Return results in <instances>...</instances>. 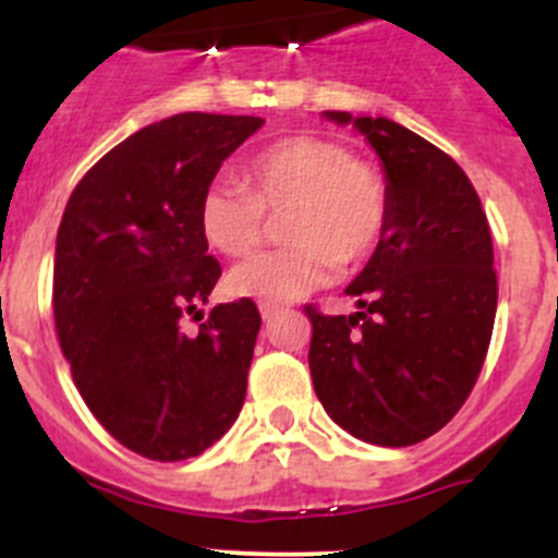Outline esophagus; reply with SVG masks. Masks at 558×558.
I'll use <instances>...</instances> for the list:
<instances>
[{"label":"esophagus","instance_id":"esophagus-1","mask_svg":"<svg viewBox=\"0 0 558 558\" xmlns=\"http://www.w3.org/2000/svg\"><path fill=\"white\" fill-rule=\"evenodd\" d=\"M258 313H262L264 324H269V320L278 318V315L283 313V307H280V305H269V302H262V305H258Z\"/></svg>","mask_w":558,"mask_h":558}]
</instances>
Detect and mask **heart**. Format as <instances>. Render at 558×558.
Instances as JSON below:
<instances>
[{
	"label": "heart",
	"instance_id": "b5f03b06",
	"mask_svg": "<svg viewBox=\"0 0 558 558\" xmlns=\"http://www.w3.org/2000/svg\"><path fill=\"white\" fill-rule=\"evenodd\" d=\"M238 180H216L199 202L202 238L245 256L264 238V213L283 216L280 251L258 253L229 272L232 294L262 302L302 300L337 269L364 262L388 227L384 172L326 137H286L253 156Z\"/></svg>",
	"mask_w": 558,
	"mask_h": 558
}]
</instances>
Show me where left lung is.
I'll list each match as a JSON object with an SVG mask.
<instances>
[{"mask_svg": "<svg viewBox=\"0 0 558 558\" xmlns=\"http://www.w3.org/2000/svg\"><path fill=\"white\" fill-rule=\"evenodd\" d=\"M378 154L388 227L345 294L356 313L313 320L311 375L335 424L373 446L440 432L470 397L497 315L486 213L464 170L391 118L324 110Z\"/></svg>", "mask_w": 558, "mask_h": 558, "instance_id": "obj_1", "label": "left lung"}]
</instances>
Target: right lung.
Instances as JSON below:
<instances>
[{"label": "right lung", "mask_w": 558, "mask_h": 558, "mask_svg": "<svg viewBox=\"0 0 558 558\" xmlns=\"http://www.w3.org/2000/svg\"><path fill=\"white\" fill-rule=\"evenodd\" d=\"M262 126L264 118L216 112L150 123L86 172L61 216V351L99 424L148 459L199 456L243 410L256 305H216L199 335H185L180 320L221 278L199 229L202 194Z\"/></svg>", "instance_id": "1"}]
</instances>
